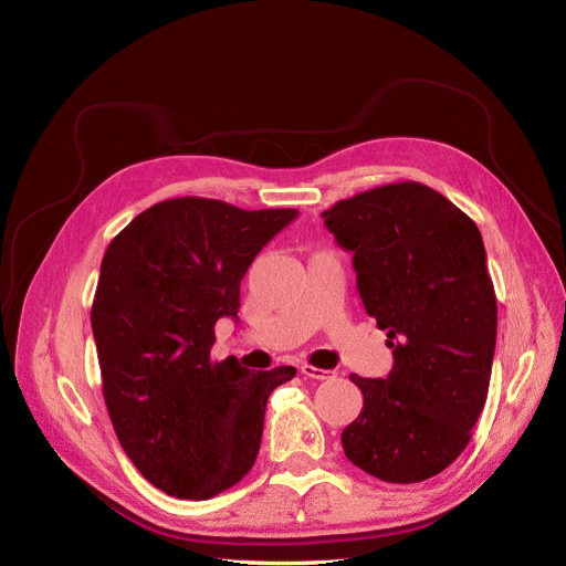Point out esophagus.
Returning <instances> with one entry per match:
<instances>
[{
    "instance_id": "esophagus-1",
    "label": "esophagus",
    "mask_w": 566,
    "mask_h": 566,
    "mask_svg": "<svg viewBox=\"0 0 566 566\" xmlns=\"http://www.w3.org/2000/svg\"><path fill=\"white\" fill-rule=\"evenodd\" d=\"M302 375H304V378H312V380H331V378H335L333 370L316 368V366H310V364L302 366Z\"/></svg>"
}]
</instances>
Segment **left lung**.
I'll use <instances>...</instances> for the list:
<instances>
[{"instance_id": "left-lung-1", "label": "left lung", "mask_w": 566, "mask_h": 566, "mask_svg": "<svg viewBox=\"0 0 566 566\" xmlns=\"http://www.w3.org/2000/svg\"><path fill=\"white\" fill-rule=\"evenodd\" d=\"M321 217L354 254L358 295L394 356L387 378L349 375L364 408L342 449L382 482H422L468 447L486 403L499 306L482 233L418 181L373 188Z\"/></svg>"}]
</instances>
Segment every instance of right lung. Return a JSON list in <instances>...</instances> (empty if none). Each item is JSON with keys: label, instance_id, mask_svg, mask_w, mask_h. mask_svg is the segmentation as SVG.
Masks as SVG:
<instances>
[{"label": "right lung", "instance_id": "obj_1", "mask_svg": "<svg viewBox=\"0 0 566 566\" xmlns=\"http://www.w3.org/2000/svg\"><path fill=\"white\" fill-rule=\"evenodd\" d=\"M297 210H241L210 198L153 205L101 262L92 331L104 399L125 453L153 486L208 501L250 472L269 394L293 366L212 361L214 323L238 321L241 281Z\"/></svg>", "mask_w": 566, "mask_h": 566}]
</instances>
